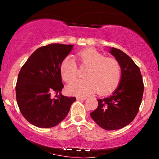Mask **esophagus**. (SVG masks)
<instances>
[{
	"instance_id": "esophagus-1",
	"label": "esophagus",
	"mask_w": 159,
	"mask_h": 159,
	"mask_svg": "<svg viewBox=\"0 0 159 159\" xmlns=\"http://www.w3.org/2000/svg\"><path fill=\"white\" fill-rule=\"evenodd\" d=\"M76 99H77L78 101H84V100L87 99V97H81V96H77V97H76Z\"/></svg>"
}]
</instances>
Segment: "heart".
Wrapping results in <instances>:
<instances>
[{"mask_svg":"<svg viewBox=\"0 0 159 159\" xmlns=\"http://www.w3.org/2000/svg\"><path fill=\"white\" fill-rule=\"evenodd\" d=\"M76 58L81 67L87 69L84 79L78 80L68 85L66 90L75 96H87L97 91L101 96L107 95L116 89L121 78V66L116 59L106 57L92 48L78 52ZM63 81H73L78 75L77 63L72 57H66L61 65Z\"/></svg>","mask_w":159,"mask_h":159,"instance_id":"heart-1","label":"heart"}]
</instances>
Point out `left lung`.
<instances>
[{
    "label": "left lung",
    "mask_w": 159,
    "mask_h": 159,
    "mask_svg": "<svg viewBox=\"0 0 159 159\" xmlns=\"http://www.w3.org/2000/svg\"><path fill=\"white\" fill-rule=\"evenodd\" d=\"M109 52L121 66L120 84L111 96L97 99L98 107L90 116L105 130H116L134 119L141 104L144 87L139 67L130 57L115 48H109Z\"/></svg>",
    "instance_id": "1"
}]
</instances>
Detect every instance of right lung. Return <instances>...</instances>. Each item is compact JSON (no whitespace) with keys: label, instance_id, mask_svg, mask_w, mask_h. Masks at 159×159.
<instances>
[{"label":"right lung","instance_id":"obj_1","mask_svg":"<svg viewBox=\"0 0 159 159\" xmlns=\"http://www.w3.org/2000/svg\"><path fill=\"white\" fill-rule=\"evenodd\" d=\"M73 45L59 43L40 47L23 65L18 75L16 100L21 114L32 125L54 127L68 114L75 97L61 93V65ZM56 94L54 98L51 95Z\"/></svg>","mask_w":159,"mask_h":159}]
</instances>
